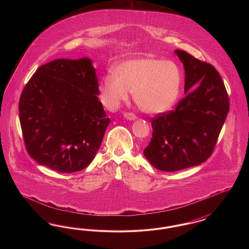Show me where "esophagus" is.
Masks as SVG:
<instances>
[{"instance_id":"esophagus-1","label":"esophagus","mask_w":249,"mask_h":249,"mask_svg":"<svg viewBox=\"0 0 249 249\" xmlns=\"http://www.w3.org/2000/svg\"><path fill=\"white\" fill-rule=\"evenodd\" d=\"M123 116H124L125 119L130 120V121H131V120H135V119H137L136 116H135L134 114H132V113H125Z\"/></svg>"}]
</instances>
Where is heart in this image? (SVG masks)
<instances>
[{
	"label": "heart",
	"mask_w": 249,
	"mask_h": 249,
	"mask_svg": "<svg viewBox=\"0 0 249 249\" xmlns=\"http://www.w3.org/2000/svg\"><path fill=\"white\" fill-rule=\"evenodd\" d=\"M113 75L101 82L105 105L116 108L129 98V91L138 107L147 114L169 110L178 99L182 73L178 63L171 59L142 57L122 61Z\"/></svg>",
	"instance_id": "obj_1"
}]
</instances>
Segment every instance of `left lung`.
I'll list each match as a JSON object with an SVG mask.
<instances>
[{"label": "left lung", "mask_w": 249, "mask_h": 249, "mask_svg": "<svg viewBox=\"0 0 249 249\" xmlns=\"http://www.w3.org/2000/svg\"><path fill=\"white\" fill-rule=\"evenodd\" d=\"M185 71L186 97L176 110L152 119V139L143 150L156 169L176 172L200 165L213 152L230 109L225 86L209 63L176 49Z\"/></svg>", "instance_id": "8db88e82"}]
</instances>
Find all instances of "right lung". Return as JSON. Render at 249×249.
Wrapping results in <instances>:
<instances>
[{"label":"right lung","instance_id":"1","mask_svg":"<svg viewBox=\"0 0 249 249\" xmlns=\"http://www.w3.org/2000/svg\"><path fill=\"white\" fill-rule=\"evenodd\" d=\"M98 95L89 58L55 59L37 69L18 110L27 151L38 164L74 173L91 163L110 123Z\"/></svg>","mask_w":249,"mask_h":249}]
</instances>
